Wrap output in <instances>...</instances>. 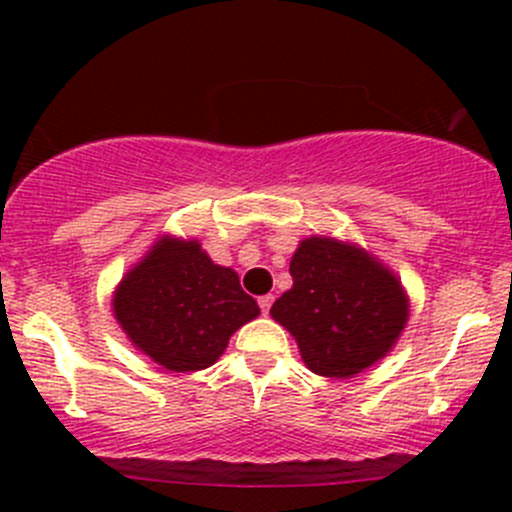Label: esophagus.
<instances>
[{"mask_svg":"<svg viewBox=\"0 0 512 512\" xmlns=\"http://www.w3.org/2000/svg\"><path fill=\"white\" fill-rule=\"evenodd\" d=\"M257 302H260V309H262V314H267V312H270L272 302H275V297H272V294H262V297L257 299Z\"/></svg>","mask_w":512,"mask_h":512,"instance_id":"1","label":"esophagus"}]
</instances>
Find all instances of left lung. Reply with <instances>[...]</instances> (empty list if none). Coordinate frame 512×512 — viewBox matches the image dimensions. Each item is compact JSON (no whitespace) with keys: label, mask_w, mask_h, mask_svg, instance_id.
Segmentation results:
<instances>
[{"label":"left lung","mask_w":512,"mask_h":512,"mask_svg":"<svg viewBox=\"0 0 512 512\" xmlns=\"http://www.w3.org/2000/svg\"><path fill=\"white\" fill-rule=\"evenodd\" d=\"M292 289L270 314L292 332L319 376L359 374L381 359L409 317L401 282L352 245L309 237L289 262Z\"/></svg>","instance_id":"left-lung-1"}]
</instances>
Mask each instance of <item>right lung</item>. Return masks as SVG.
<instances>
[{"label": "right lung", "instance_id": "1", "mask_svg": "<svg viewBox=\"0 0 512 512\" xmlns=\"http://www.w3.org/2000/svg\"><path fill=\"white\" fill-rule=\"evenodd\" d=\"M113 312L141 352L170 371L208 369L232 332L260 314L230 267L198 242L163 237L116 289Z\"/></svg>", "mask_w": 512, "mask_h": 512}]
</instances>
